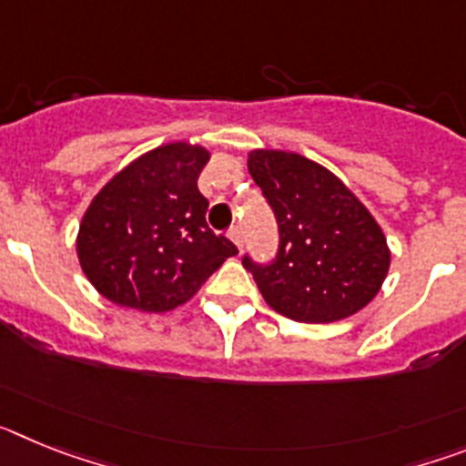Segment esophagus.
<instances>
[{"label": "esophagus", "mask_w": 466, "mask_h": 466, "mask_svg": "<svg viewBox=\"0 0 466 466\" xmlns=\"http://www.w3.org/2000/svg\"><path fill=\"white\" fill-rule=\"evenodd\" d=\"M228 238L233 242H236V247L238 249H242V242H245V236H242V228L240 226H233V228L228 230Z\"/></svg>", "instance_id": "esophagus-1"}]
</instances>
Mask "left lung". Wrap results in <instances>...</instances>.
<instances>
[{"instance_id":"1","label":"left lung","mask_w":466,"mask_h":466,"mask_svg":"<svg viewBox=\"0 0 466 466\" xmlns=\"http://www.w3.org/2000/svg\"><path fill=\"white\" fill-rule=\"evenodd\" d=\"M249 175L279 230L270 263L242 258L270 308L294 322H339L369 306L390 270V247L373 214L339 177L306 156L254 149Z\"/></svg>"}]
</instances>
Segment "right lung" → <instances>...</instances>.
Instances as JSON below:
<instances>
[{
  "label": "right lung",
  "mask_w": 466,
  "mask_h": 466,
  "mask_svg": "<svg viewBox=\"0 0 466 466\" xmlns=\"http://www.w3.org/2000/svg\"><path fill=\"white\" fill-rule=\"evenodd\" d=\"M209 151L188 142L139 156L86 209L76 254L111 303L167 312L187 303L238 247L209 230L198 175Z\"/></svg>",
  "instance_id": "right-lung-1"
}]
</instances>
